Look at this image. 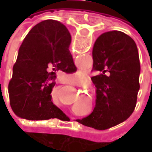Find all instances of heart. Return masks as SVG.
Wrapping results in <instances>:
<instances>
[{
  "label": "heart",
  "mask_w": 152,
  "mask_h": 152,
  "mask_svg": "<svg viewBox=\"0 0 152 152\" xmlns=\"http://www.w3.org/2000/svg\"><path fill=\"white\" fill-rule=\"evenodd\" d=\"M52 95H53V96H55V93L53 92V93H52ZM55 97H56V101H57V97L56 96H55Z\"/></svg>",
  "instance_id": "heart-1"
}]
</instances>
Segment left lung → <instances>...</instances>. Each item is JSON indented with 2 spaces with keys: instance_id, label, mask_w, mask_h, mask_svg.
Returning a JSON list of instances; mask_svg holds the SVG:
<instances>
[{
  "instance_id": "1",
  "label": "left lung",
  "mask_w": 152,
  "mask_h": 152,
  "mask_svg": "<svg viewBox=\"0 0 152 152\" xmlns=\"http://www.w3.org/2000/svg\"><path fill=\"white\" fill-rule=\"evenodd\" d=\"M92 56L93 70L100 72L91 78L96 88V107L77 122L105 130L129 118L135 108L140 90L139 52L130 36L113 30L96 39Z\"/></svg>"
}]
</instances>
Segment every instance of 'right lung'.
Listing matches in <instances>:
<instances>
[{"label":"right lung","mask_w":152,"mask_h":152,"mask_svg":"<svg viewBox=\"0 0 152 152\" xmlns=\"http://www.w3.org/2000/svg\"><path fill=\"white\" fill-rule=\"evenodd\" d=\"M70 33L64 24L48 19L39 23L21 45L8 85L10 105L18 117L47 120L65 117L51 102L56 72L77 70L69 51Z\"/></svg>","instance_id":"right-lung-1"}]
</instances>
